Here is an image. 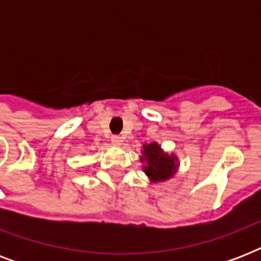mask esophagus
<instances>
[{
  "instance_id": "34e87169",
  "label": "esophagus",
  "mask_w": 261,
  "mask_h": 261,
  "mask_svg": "<svg viewBox=\"0 0 261 261\" xmlns=\"http://www.w3.org/2000/svg\"><path fill=\"white\" fill-rule=\"evenodd\" d=\"M111 141H112V145H114V146H122L123 145V138L120 135H114V137L111 138Z\"/></svg>"
}]
</instances>
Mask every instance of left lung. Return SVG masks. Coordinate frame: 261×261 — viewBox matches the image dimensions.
I'll return each instance as SVG.
<instances>
[{
	"instance_id": "obj_1",
	"label": "left lung",
	"mask_w": 261,
	"mask_h": 261,
	"mask_svg": "<svg viewBox=\"0 0 261 261\" xmlns=\"http://www.w3.org/2000/svg\"><path fill=\"white\" fill-rule=\"evenodd\" d=\"M139 161L143 164L142 171L145 172L150 182L159 184L172 178L178 169V157L173 153H167L160 146V143H145L141 150Z\"/></svg>"
}]
</instances>
